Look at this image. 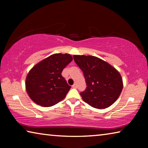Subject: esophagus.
<instances>
[{
  "label": "esophagus",
  "instance_id": "1",
  "mask_svg": "<svg viewBox=\"0 0 148 148\" xmlns=\"http://www.w3.org/2000/svg\"><path fill=\"white\" fill-rule=\"evenodd\" d=\"M72 87H73V88H74V89H76L77 88V85L76 84H74L73 86H72Z\"/></svg>",
  "mask_w": 148,
  "mask_h": 148
}]
</instances>
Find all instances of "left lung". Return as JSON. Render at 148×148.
<instances>
[{"instance_id":"obj_1","label":"left lung","mask_w":148,"mask_h":148,"mask_svg":"<svg viewBox=\"0 0 148 148\" xmlns=\"http://www.w3.org/2000/svg\"><path fill=\"white\" fill-rule=\"evenodd\" d=\"M73 57L86 79V89L80 92L84 101L98 109L106 108L114 103L123 89L119 72L97 57L74 56Z\"/></svg>"}]
</instances>
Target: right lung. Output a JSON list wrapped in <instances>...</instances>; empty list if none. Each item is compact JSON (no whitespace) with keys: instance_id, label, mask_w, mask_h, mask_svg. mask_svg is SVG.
Returning <instances> with one entry per match:
<instances>
[{"instance_id":"obj_1","label":"right lung","mask_w":148,"mask_h":148,"mask_svg":"<svg viewBox=\"0 0 148 148\" xmlns=\"http://www.w3.org/2000/svg\"><path fill=\"white\" fill-rule=\"evenodd\" d=\"M72 61L69 54L56 53L35 65L26 78V90L35 103L44 107L56 104L64 99L71 87L61 73Z\"/></svg>"}]
</instances>
